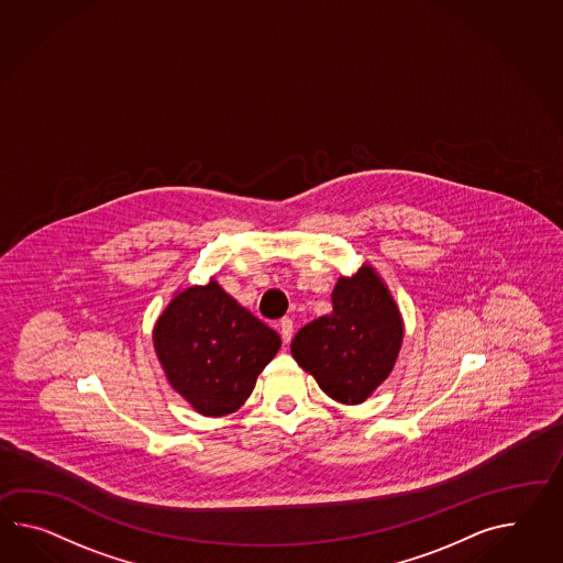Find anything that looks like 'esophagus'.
<instances>
[{"label":"esophagus","instance_id":"34e87169","mask_svg":"<svg viewBox=\"0 0 563 563\" xmlns=\"http://www.w3.org/2000/svg\"><path fill=\"white\" fill-rule=\"evenodd\" d=\"M292 321L285 317L280 323H278V330H280V338H283V342L288 343L292 340Z\"/></svg>","mask_w":563,"mask_h":563}]
</instances>
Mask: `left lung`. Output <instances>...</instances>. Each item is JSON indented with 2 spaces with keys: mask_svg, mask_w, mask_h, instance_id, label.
<instances>
[{
  "mask_svg": "<svg viewBox=\"0 0 563 563\" xmlns=\"http://www.w3.org/2000/svg\"><path fill=\"white\" fill-rule=\"evenodd\" d=\"M333 311L297 331L290 354L328 397L357 405L388 378L402 343L397 302L376 271L364 264L340 276L331 292Z\"/></svg>",
  "mask_w": 563,
  "mask_h": 563,
  "instance_id": "obj_1",
  "label": "left lung"
}]
</instances>
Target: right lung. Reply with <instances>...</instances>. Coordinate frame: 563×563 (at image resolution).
I'll return each instance as SVG.
<instances>
[{
  "label": "right lung",
  "mask_w": 563,
  "mask_h": 563,
  "mask_svg": "<svg viewBox=\"0 0 563 563\" xmlns=\"http://www.w3.org/2000/svg\"><path fill=\"white\" fill-rule=\"evenodd\" d=\"M152 340L170 386L206 417L238 411L280 347L278 333L213 278L177 292Z\"/></svg>",
  "instance_id": "right-lung-1"
}]
</instances>
